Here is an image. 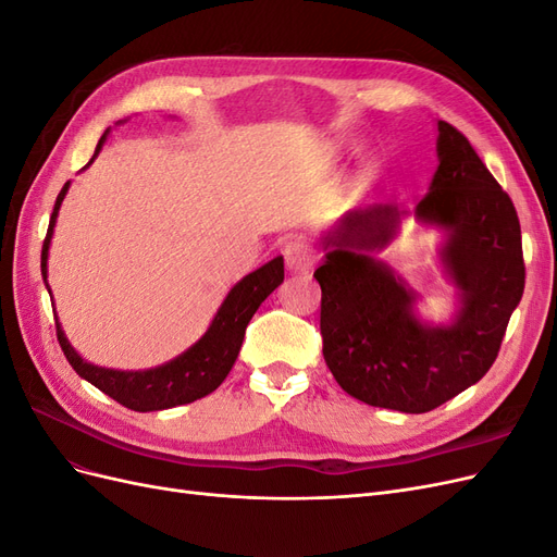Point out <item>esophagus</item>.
I'll list each match as a JSON object with an SVG mask.
<instances>
[{
    "mask_svg": "<svg viewBox=\"0 0 557 557\" xmlns=\"http://www.w3.org/2000/svg\"><path fill=\"white\" fill-rule=\"evenodd\" d=\"M283 258H285V267H288L290 272L305 274V272H309V269L313 267L315 252L305 242H290L288 246L283 248Z\"/></svg>",
    "mask_w": 557,
    "mask_h": 557,
    "instance_id": "34e87169",
    "label": "esophagus"
}]
</instances>
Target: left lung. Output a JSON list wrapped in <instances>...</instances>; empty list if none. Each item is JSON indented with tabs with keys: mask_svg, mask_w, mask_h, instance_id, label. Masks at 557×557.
Segmentation results:
<instances>
[{
	"mask_svg": "<svg viewBox=\"0 0 557 557\" xmlns=\"http://www.w3.org/2000/svg\"><path fill=\"white\" fill-rule=\"evenodd\" d=\"M436 172L411 215L442 232L436 248L455 288L448 323L416 311L418 293L376 252L391 246L407 211L376 205L344 213L323 237L320 334L332 376L369 407L425 413L493 367L525 288L520 223L511 197L453 125L436 123Z\"/></svg>",
	"mask_w": 557,
	"mask_h": 557,
	"instance_id": "8db88e82",
	"label": "left lung"
}]
</instances>
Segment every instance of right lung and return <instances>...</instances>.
<instances>
[{"label":"right lung","instance_id":"obj_1","mask_svg":"<svg viewBox=\"0 0 557 557\" xmlns=\"http://www.w3.org/2000/svg\"><path fill=\"white\" fill-rule=\"evenodd\" d=\"M107 137H109V129L102 134V139H99L95 148V156L86 166L95 162L99 150H102V146L107 144ZM86 166H83V170H86ZM70 185L72 183L66 181L55 199V209H53V215H50L48 234L41 248V274H44L48 293H50V285H48L50 239H53L58 213H60L64 195L70 193ZM281 283H283V258L278 256L272 262L256 269V272L244 276L237 285H232L230 293L223 299V305L218 307L211 325L190 348H185L174 360L150 367V369L125 372V369H109V367H99L83 360L78 356V350L70 344V339H66V334L55 315L58 342L64 350L66 360H70V364L74 367V372L81 379L92 383L95 387H99L104 395L121 401L123 407L139 413L181 407V404H190L199 397H207L227 379L230 369L234 367V362H237V356L244 344L246 325L250 323L252 313L260 309L262 301L272 295Z\"/></svg>","mask_w":557,"mask_h":557}]
</instances>
